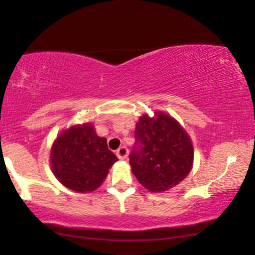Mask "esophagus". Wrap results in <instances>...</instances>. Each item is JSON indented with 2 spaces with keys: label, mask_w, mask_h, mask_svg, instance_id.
I'll return each mask as SVG.
<instances>
[{
  "label": "esophagus",
  "mask_w": 255,
  "mask_h": 255,
  "mask_svg": "<svg viewBox=\"0 0 255 255\" xmlns=\"http://www.w3.org/2000/svg\"><path fill=\"white\" fill-rule=\"evenodd\" d=\"M117 156L119 157L120 159H127L128 149L126 148V146H120V148L117 150Z\"/></svg>",
  "instance_id": "esophagus-1"
}]
</instances>
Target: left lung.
<instances>
[{
	"label": "left lung",
	"instance_id": "1",
	"mask_svg": "<svg viewBox=\"0 0 255 255\" xmlns=\"http://www.w3.org/2000/svg\"><path fill=\"white\" fill-rule=\"evenodd\" d=\"M193 145L177 121L164 113L143 116L135 128L129 163L137 180L150 192L167 191L191 172Z\"/></svg>",
	"mask_w": 255,
	"mask_h": 255
}]
</instances>
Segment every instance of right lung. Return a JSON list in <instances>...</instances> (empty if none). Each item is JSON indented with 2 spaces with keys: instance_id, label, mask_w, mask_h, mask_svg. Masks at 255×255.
<instances>
[{
  "instance_id": "1",
  "label": "right lung",
  "mask_w": 255,
  "mask_h": 255,
  "mask_svg": "<svg viewBox=\"0 0 255 255\" xmlns=\"http://www.w3.org/2000/svg\"><path fill=\"white\" fill-rule=\"evenodd\" d=\"M118 157L99 137L91 125L71 127L63 131L53 144L52 168L61 184L73 191L84 193L98 188Z\"/></svg>"
}]
</instances>
